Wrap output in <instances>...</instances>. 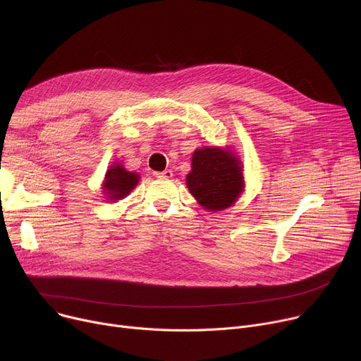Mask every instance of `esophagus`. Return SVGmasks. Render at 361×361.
<instances>
[{
  "instance_id": "obj_1",
  "label": "esophagus",
  "mask_w": 361,
  "mask_h": 361,
  "mask_svg": "<svg viewBox=\"0 0 361 361\" xmlns=\"http://www.w3.org/2000/svg\"><path fill=\"white\" fill-rule=\"evenodd\" d=\"M154 176L157 178H171V177H173V171L165 169V171H162V173H154Z\"/></svg>"
}]
</instances>
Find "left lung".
<instances>
[{
    "instance_id": "1",
    "label": "left lung",
    "mask_w": 361,
    "mask_h": 361,
    "mask_svg": "<svg viewBox=\"0 0 361 361\" xmlns=\"http://www.w3.org/2000/svg\"><path fill=\"white\" fill-rule=\"evenodd\" d=\"M185 183L206 211L226 209L237 202L244 188L241 162L228 149H196Z\"/></svg>"
}]
</instances>
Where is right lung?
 <instances>
[{
    "label": "right lung",
    "mask_w": 361,
    "mask_h": 361,
    "mask_svg": "<svg viewBox=\"0 0 361 361\" xmlns=\"http://www.w3.org/2000/svg\"><path fill=\"white\" fill-rule=\"evenodd\" d=\"M139 174L127 171L121 164L109 166L104 180V192L111 202L126 197L139 183Z\"/></svg>",
    "instance_id": "add662e5"
}]
</instances>
